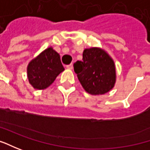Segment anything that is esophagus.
I'll return each mask as SVG.
<instances>
[{"instance_id":"1","label":"esophagus","mask_w":150,"mask_h":150,"mask_svg":"<svg viewBox=\"0 0 150 150\" xmlns=\"http://www.w3.org/2000/svg\"><path fill=\"white\" fill-rule=\"evenodd\" d=\"M66 68H67L68 70H72V69H73V65H72V64H70V65H66Z\"/></svg>"}]
</instances>
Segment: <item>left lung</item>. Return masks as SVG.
<instances>
[{"label": "left lung", "mask_w": 150, "mask_h": 150, "mask_svg": "<svg viewBox=\"0 0 150 150\" xmlns=\"http://www.w3.org/2000/svg\"><path fill=\"white\" fill-rule=\"evenodd\" d=\"M74 70L84 90L92 96L108 93L116 82L114 60L105 50L99 47L84 50L82 61L75 62Z\"/></svg>", "instance_id": "obj_1"}]
</instances>
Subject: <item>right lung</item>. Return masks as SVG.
<instances>
[{"instance_id": "1", "label": "right lung", "mask_w": 150, "mask_h": 150, "mask_svg": "<svg viewBox=\"0 0 150 150\" xmlns=\"http://www.w3.org/2000/svg\"><path fill=\"white\" fill-rule=\"evenodd\" d=\"M64 70L59 54L49 47L29 62L27 78L34 89L45 90Z\"/></svg>"}]
</instances>
